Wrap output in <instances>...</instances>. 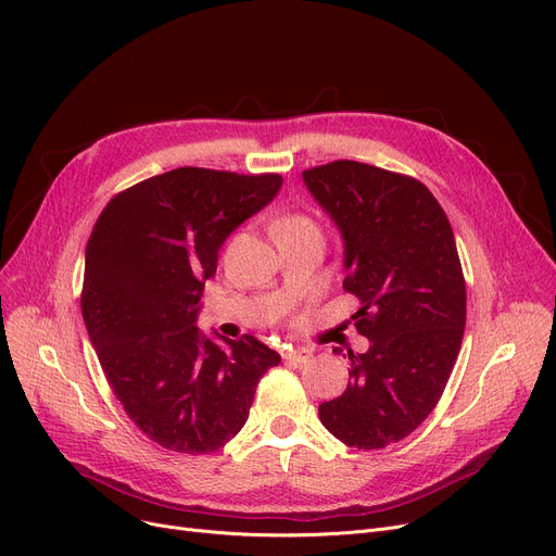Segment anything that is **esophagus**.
Instances as JSON below:
<instances>
[{
  "label": "esophagus",
  "instance_id": "34e87169",
  "mask_svg": "<svg viewBox=\"0 0 556 556\" xmlns=\"http://www.w3.org/2000/svg\"><path fill=\"white\" fill-rule=\"evenodd\" d=\"M311 356H313L311 349H306V346H295V349L290 346V349H286V352H283V361L286 363H295V365L306 363Z\"/></svg>",
  "mask_w": 556,
  "mask_h": 556
}]
</instances>
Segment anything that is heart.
Returning <instances> with one entry per match:
<instances>
[{
  "label": "heart",
  "instance_id": "1",
  "mask_svg": "<svg viewBox=\"0 0 556 556\" xmlns=\"http://www.w3.org/2000/svg\"><path fill=\"white\" fill-rule=\"evenodd\" d=\"M286 227H313V223L304 216H288L277 225V229H286Z\"/></svg>",
  "mask_w": 556,
  "mask_h": 556
}]
</instances>
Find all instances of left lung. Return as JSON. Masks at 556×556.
Returning a JSON list of instances; mask_svg holds the SVG:
<instances>
[{"label":"left lung","mask_w":556,"mask_h":556,"mask_svg":"<svg viewBox=\"0 0 556 556\" xmlns=\"http://www.w3.org/2000/svg\"><path fill=\"white\" fill-rule=\"evenodd\" d=\"M302 178L342 231V288L369 340L365 354L346 352L352 383L319 405V421L346 446L386 448L434 410L459 354L466 283L453 227L410 175L336 160Z\"/></svg>","instance_id":"left-lung-1"}]
</instances>
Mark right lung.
<instances>
[{
    "label": "right lung",
    "mask_w": 556,
    "mask_h": 556,
    "mask_svg": "<svg viewBox=\"0 0 556 556\" xmlns=\"http://www.w3.org/2000/svg\"><path fill=\"white\" fill-rule=\"evenodd\" d=\"M279 173L182 166L116 193L85 248L80 311L101 369L135 426L202 455L245 426L281 356L254 336L204 338L195 317L229 233L277 195Z\"/></svg>",
    "instance_id": "right-lung-1"
}]
</instances>
